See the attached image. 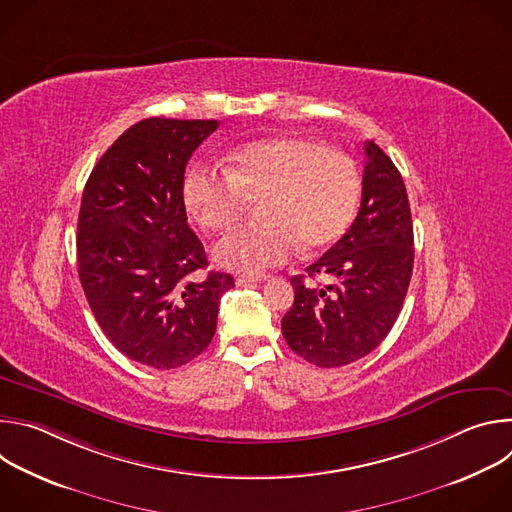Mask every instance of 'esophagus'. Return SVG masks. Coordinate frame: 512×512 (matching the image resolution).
I'll return each mask as SVG.
<instances>
[{
	"instance_id": "34e87169",
	"label": "esophagus",
	"mask_w": 512,
	"mask_h": 512,
	"mask_svg": "<svg viewBox=\"0 0 512 512\" xmlns=\"http://www.w3.org/2000/svg\"><path fill=\"white\" fill-rule=\"evenodd\" d=\"M265 279H267V275H239V277H237V283H239V285L261 283V281H265Z\"/></svg>"
}]
</instances>
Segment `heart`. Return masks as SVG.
<instances>
[{
  "instance_id": "1",
  "label": "heart",
  "mask_w": 512,
  "mask_h": 512,
  "mask_svg": "<svg viewBox=\"0 0 512 512\" xmlns=\"http://www.w3.org/2000/svg\"><path fill=\"white\" fill-rule=\"evenodd\" d=\"M196 225L221 233L239 223L251 202L261 221L243 225L216 243L214 261L235 271L261 273L296 253L334 245L350 227L360 200L352 158L308 137L277 135L239 148L227 170L192 166L182 184Z\"/></svg>"
}]
</instances>
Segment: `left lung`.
<instances>
[{
	"label": "left lung",
	"instance_id": "obj_1",
	"mask_svg": "<svg viewBox=\"0 0 512 512\" xmlns=\"http://www.w3.org/2000/svg\"><path fill=\"white\" fill-rule=\"evenodd\" d=\"M367 166L352 227L308 277L334 279L324 289L291 277L296 298L281 320L287 346L322 369L344 367L373 352L391 332L413 271V223L403 178L375 141L364 143Z\"/></svg>",
	"mask_w": 512,
	"mask_h": 512
}]
</instances>
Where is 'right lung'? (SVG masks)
Here are the masks:
<instances>
[{"label":"right lung","instance_id":"1","mask_svg":"<svg viewBox=\"0 0 512 512\" xmlns=\"http://www.w3.org/2000/svg\"><path fill=\"white\" fill-rule=\"evenodd\" d=\"M214 119L150 117L131 125L93 168L79 212L77 259L87 302L127 358L168 371L212 340L235 279L210 271L188 227L184 170Z\"/></svg>","mask_w":512,"mask_h":512}]
</instances>
